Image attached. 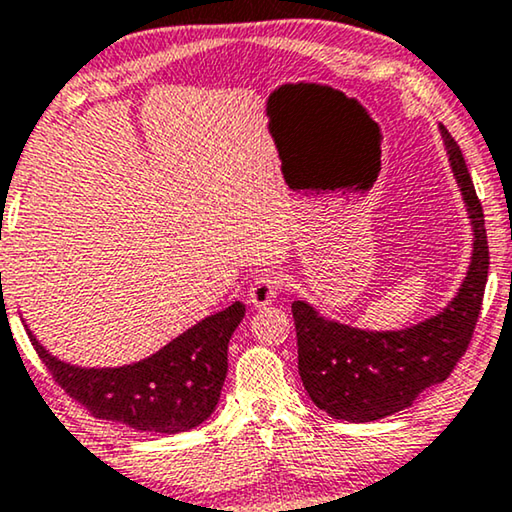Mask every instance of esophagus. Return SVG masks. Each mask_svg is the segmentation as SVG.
I'll return each instance as SVG.
<instances>
[{
	"instance_id": "34e87169",
	"label": "esophagus",
	"mask_w": 512,
	"mask_h": 512,
	"mask_svg": "<svg viewBox=\"0 0 512 512\" xmlns=\"http://www.w3.org/2000/svg\"><path fill=\"white\" fill-rule=\"evenodd\" d=\"M278 290H280V283L276 278H271V276L257 278L248 290V301L255 308H266V306H271L273 301H276Z\"/></svg>"
}]
</instances>
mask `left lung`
<instances>
[{
	"instance_id": "obj_1",
	"label": "left lung",
	"mask_w": 512,
	"mask_h": 512,
	"mask_svg": "<svg viewBox=\"0 0 512 512\" xmlns=\"http://www.w3.org/2000/svg\"><path fill=\"white\" fill-rule=\"evenodd\" d=\"M441 136L473 229L469 271L448 306L406 329L371 331L329 320L308 301H292L301 383L315 406L336 420L373 422L413 406L427 387L450 376L469 348L489 269L485 215L457 141L443 125Z\"/></svg>"
}]
</instances>
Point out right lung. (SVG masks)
Instances as JSON below:
<instances>
[{
	"instance_id": "add662e5",
	"label": "right lung",
	"mask_w": 512,
	"mask_h": 512,
	"mask_svg": "<svg viewBox=\"0 0 512 512\" xmlns=\"http://www.w3.org/2000/svg\"><path fill=\"white\" fill-rule=\"evenodd\" d=\"M243 315L246 306L234 301L171 338L153 355L102 369L62 362L30 329L27 334L57 385L99 420L127 424L136 431L181 434L206 422L218 406L227 376V345Z\"/></svg>"
}]
</instances>
